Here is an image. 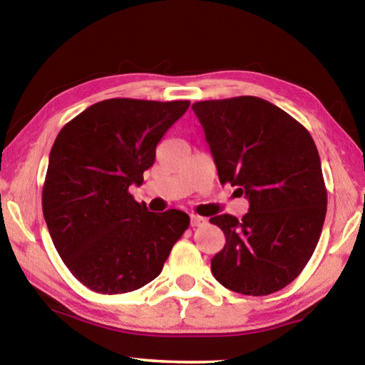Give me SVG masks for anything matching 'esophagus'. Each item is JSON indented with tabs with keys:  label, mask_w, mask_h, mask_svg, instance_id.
<instances>
[{
	"label": "esophagus",
	"mask_w": 365,
	"mask_h": 365,
	"mask_svg": "<svg viewBox=\"0 0 365 365\" xmlns=\"http://www.w3.org/2000/svg\"><path fill=\"white\" fill-rule=\"evenodd\" d=\"M190 222H191V227H205L207 224V220L205 217H201V215H196V214L190 215Z\"/></svg>",
	"instance_id": "1"
}]
</instances>
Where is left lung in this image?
<instances>
[{"label": "left lung", "instance_id": "left-lung-1", "mask_svg": "<svg viewBox=\"0 0 365 365\" xmlns=\"http://www.w3.org/2000/svg\"><path fill=\"white\" fill-rule=\"evenodd\" d=\"M220 183L250 201L242 220L209 222L225 235L212 257L215 280L232 292L265 296L301 274L322 233L327 190L316 143L304 127L256 96L197 101Z\"/></svg>", "mask_w": 365, "mask_h": 365}]
</instances>
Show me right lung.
<instances>
[{
	"label": "right lung",
	"instance_id": "1",
	"mask_svg": "<svg viewBox=\"0 0 365 365\" xmlns=\"http://www.w3.org/2000/svg\"><path fill=\"white\" fill-rule=\"evenodd\" d=\"M190 101L113 98L66 123L49 153L43 215L67 269L103 294L156 279L190 225L177 209L150 212L128 193L143 183L164 133Z\"/></svg>",
	"mask_w": 365,
	"mask_h": 365
}]
</instances>
